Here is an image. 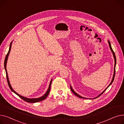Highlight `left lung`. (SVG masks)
Returning <instances> with one entry per match:
<instances>
[{"label":"left lung","instance_id":"obj_1","mask_svg":"<svg viewBox=\"0 0 124 124\" xmlns=\"http://www.w3.org/2000/svg\"><path fill=\"white\" fill-rule=\"evenodd\" d=\"M108 45H109V47H110V49H111V52H112V53H113V56H114V59H115V65H114V75H113V78H112V81H111V83L110 84V85H109L108 86V87L107 88L102 92L101 93H100L99 95L98 96V97H96V98H93V99H96V98H98L99 97H100L101 95V94H103L104 93V92L108 88V86H110L112 84V83L113 82V81H114V78H115V68H116V55H115V53H114V51H113V49H112V46H111V43H110V42L108 40ZM70 90H71V92L73 93H74V94H75V95L76 96H77V97H79V98H83V99H87V98H84V97H82V96H79V94H78L77 93H76L74 91V90L72 89V87L71 86V85H70Z\"/></svg>","mask_w":124,"mask_h":124}]
</instances>
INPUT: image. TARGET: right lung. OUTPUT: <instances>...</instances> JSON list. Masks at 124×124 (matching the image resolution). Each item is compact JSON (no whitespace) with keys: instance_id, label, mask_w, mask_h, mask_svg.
Wrapping results in <instances>:
<instances>
[{"instance_id":"obj_1","label":"right lung","mask_w":124,"mask_h":124,"mask_svg":"<svg viewBox=\"0 0 124 124\" xmlns=\"http://www.w3.org/2000/svg\"><path fill=\"white\" fill-rule=\"evenodd\" d=\"M12 41H11V43H10V46H9L8 52V53L7 54H6V55L5 59V60H4V69H5V71H6L7 81V83H8V85H9V87L10 89L12 91V92H13L14 93H15L16 94H17V96H18L21 99H22L23 100L25 101H27V102H28V103H34L39 102V101H43V100H44L45 99H46V97H47V96L48 95V94H49V93L50 90V87H51V84H52V79H52V80H51V81H50V84H49V87H48V89L47 91H46V92L45 93V94H44V95H43L42 97H39V98H38L29 99V98H25V97H23V96H22L20 95V94H19L17 93L15 91H14L13 90V89L12 88V87H11V85H10V83H9V78H8V74H7V70H6V63H7V59H8V57L9 54V53H10V50H11V45H12Z\"/></svg>"}]
</instances>
